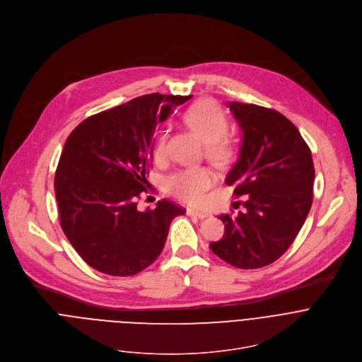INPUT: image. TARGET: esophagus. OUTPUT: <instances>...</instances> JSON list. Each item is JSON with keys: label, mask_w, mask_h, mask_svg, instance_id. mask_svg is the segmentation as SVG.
<instances>
[{"label": "esophagus", "mask_w": 362, "mask_h": 362, "mask_svg": "<svg viewBox=\"0 0 362 362\" xmlns=\"http://www.w3.org/2000/svg\"><path fill=\"white\" fill-rule=\"evenodd\" d=\"M186 213H187V216H190V217H197V218H200V220H203V218L207 217L206 213H200V211H196V210H193V209H187Z\"/></svg>", "instance_id": "1"}]
</instances>
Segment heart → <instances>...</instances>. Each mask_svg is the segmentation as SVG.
Masks as SVG:
<instances>
[{
    "label": "heart",
    "mask_w": 362,
    "mask_h": 362,
    "mask_svg": "<svg viewBox=\"0 0 362 362\" xmlns=\"http://www.w3.org/2000/svg\"><path fill=\"white\" fill-rule=\"evenodd\" d=\"M185 124L206 144V153L214 162H223L228 153L226 135L228 122L220 107L210 101L202 100L193 104L183 117ZM166 148V134H160L155 144V155L162 156ZM216 183V175L206 168L183 169L168 179V189L177 199L197 204L203 200L204 193Z\"/></svg>",
    "instance_id": "heart-1"
}]
</instances>
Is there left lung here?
<instances>
[{
    "instance_id": "1",
    "label": "left lung",
    "mask_w": 362,
    "mask_h": 362,
    "mask_svg": "<svg viewBox=\"0 0 362 362\" xmlns=\"http://www.w3.org/2000/svg\"><path fill=\"white\" fill-rule=\"evenodd\" d=\"M243 134L240 155L226 177L244 196L237 216H220L224 237L211 251L227 264L257 269L292 245L313 202L315 166L299 129L281 112L255 104H227Z\"/></svg>"
}]
</instances>
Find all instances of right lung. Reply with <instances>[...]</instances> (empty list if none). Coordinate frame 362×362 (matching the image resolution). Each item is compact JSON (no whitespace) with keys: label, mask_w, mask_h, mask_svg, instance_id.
<instances>
[{"label":"right lung","mask_w":362,"mask_h":362,"mask_svg":"<svg viewBox=\"0 0 362 362\" xmlns=\"http://www.w3.org/2000/svg\"><path fill=\"white\" fill-rule=\"evenodd\" d=\"M189 97L159 93L95 114L64 142L54 175L60 226L94 269L131 276L162 252L172 220L185 210L168 200L136 209L145 190L156 127Z\"/></svg>","instance_id":"1"}]
</instances>
